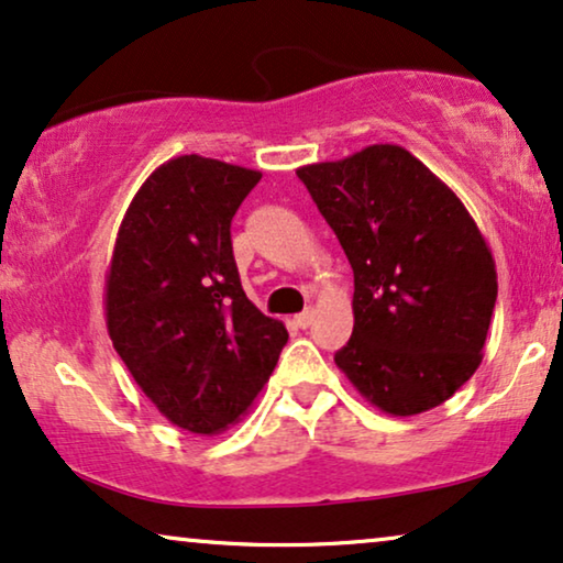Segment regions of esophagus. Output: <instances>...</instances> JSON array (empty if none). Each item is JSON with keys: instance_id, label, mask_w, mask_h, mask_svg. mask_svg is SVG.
I'll list each match as a JSON object with an SVG mask.
<instances>
[{"instance_id": "esophagus-1", "label": "esophagus", "mask_w": 563, "mask_h": 563, "mask_svg": "<svg viewBox=\"0 0 563 563\" xmlns=\"http://www.w3.org/2000/svg\"><path fill=\"white\" fill-rule=\"evenodd\" d=\"M296 327H301V329H306V327H311V321H313V311L311 309H306V311H301V313H296Z\"/></svg>"}]
</instances>
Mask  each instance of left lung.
Masks as SVG:
<instances>
[{"label":"left lung","mask_w":563,"mask_h":563,"mask_svg":"<svg viewBox=\"0 0 563 563\" xmlns=\"http://www.w3.org/2000/svg\"><path fill=\"white\" fill-rule=\"evenodd\" d=\"M296 175L355 275V327L336 368L386 415L440 407L482 363L497 303V269L476 221L443 179L394 144Z\"/></svg>","instance_id":"1"}]
</instances>
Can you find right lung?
Returning <instances> with one entry per match:
<instances>
[{
  "label": "right lung",
  "mask_w": 563,
  "mask_h": 563,
  "mask_svg": "<svg viewBox=\"0 0 563 563\" xmlns=\"http://www.w3.org/2000/svg\"><path fill=\"white\" fill-rule=\"evenodd\" d=\"M260 177L198 154L169 159L131 200L112 250V347L154 407L195 434L234 424L288 342L246 298L231 250V219Z\"/></svg>",
  "instance_id": "1"
}]
</instances>
